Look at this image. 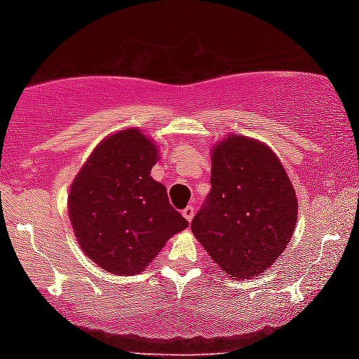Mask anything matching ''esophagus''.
Returning <instances> with one entry per match:
<instances>
[{"instance_id":"1","label":"esophagus","mask_w":359,"mask_h":359,"mask_svg":"<svg viewBox=\"0 0 359 359\" xmlns=\"http://www.w3.org/2000/svg\"><path fill=\"white\" fill-rule=\"evenodd\" d=\"M194 210H196V209H194V205H187V207H185V209L182 210V215H184L185 219H187L189 222H191L192 219H194Z\"/></svg>"}]
</instances>
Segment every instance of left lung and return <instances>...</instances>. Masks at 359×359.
<instances>
[{"mask_svg":"<svg viewBox=\"0 0 359 359\" xmlns=\"http://www.w3.org/2000/svg\"><path fill=\"white\" fill-rule=\"evenodd\" d=\"M296 217V192L269 147L243 135L214 147L210 192L192 232L222 271L239 279L269 269Z\"/></svg>","mask_w":359,"mask_h":359,"instance_id":"8db88e82","label":"left lung"}]
</instances>
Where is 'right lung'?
<instances>
[{
  "instance_id": "1",
  "label": "right lung",
  "mask_w": 359,
  "mask_h": 359,
  "mask_svg": "<svg viewBox=\"0 0 359 359\" xmlns=\"http://www.w3.org/2000/svg\"><path fill=\"white\" fill-rule=\"evenodd\" d=\"M157 154L150 138L128 128L103 140L73 180V231L86 256L111 274L144 271L167 239L189 226L150 177Z\"/></svg>"
}]
</instances>
